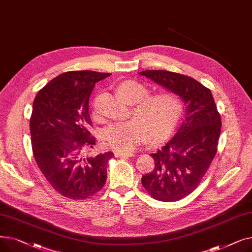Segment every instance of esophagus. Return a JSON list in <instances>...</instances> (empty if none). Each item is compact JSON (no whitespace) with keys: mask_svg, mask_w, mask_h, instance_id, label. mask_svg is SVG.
Wrapping results in <instances>:
<instances>
[{"mask_svg":"<svg viewBox=\"0 0 252 252\" xmlns=\"http://www.w3.org/2000/svg\"><path fill=\"white\" fill-rule=\"evenodd\" d=\"M115 157H119V158H127V157H131L134 155V153H130V152H126V153H124V152H115Z\"/></svg>","mask_w":252,"mask_h":252,"instance_id":"34e87169","label":"esophagus"}]
</instances>
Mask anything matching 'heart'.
I'll use <instances>...</instances> for the list:
<instances>
[{"instance_id":"1","label":"heart","mask_w":252,"mask_h":252,"mask_svg":"<svg viewBox=\"0 0 252 252\" xmlns=\"http://www.w3.org/2000/svg\"><path fill=\"white\" fill-rule=\"evenodd\" d=\"M117 91L127 102L135 104L136 118L112 123L101 131L104 146L117 152H130L148 138L157 142L174 129L182 115L183 103L174 93H159L151 96L141 84L126 81L119 84Z\"/></svg>"}]
</instances>
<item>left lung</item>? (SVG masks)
<instances>
[{
	"mask_svg": "<svg viewBox=\"0 0 252 252\" xmlns=\"http://www.w3.org/2000/svg\"><path fill=\"white\" fill-rule=\"evenodd\" d=\"M180 96L186 105L185 119L161 148L150 154L155 161L142 185L152 198L173 202L200 184L218 151L221 121L209 89L191 76L166 70L140 72Z\"/></svg>",
	"mask_w": 252,
	"mask_h": 252,
	"instance_id": "1",
	"label": "left lung"
}]
</instances>
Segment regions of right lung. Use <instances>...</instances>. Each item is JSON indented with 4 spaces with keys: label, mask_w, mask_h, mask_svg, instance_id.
<instances>
[{
    "label": "right lung",
    "mask_w": 252,
    "mask_h": 252,
    "mask_svg": "<svg viewBox=\"0 0 252 252\" xmlns=\"http://www.w3.org/2000/svg\"><path fill=\"white\" fill-rule=\"evenodd\" d=\"M111 73L92 70L64 72L35 96L31 116L32 147L38 168L59 194L87 199L107 179L112 152L89 156L96 138L89 127V98L95 84Z\"/></svg>",
    "instance_id": "1"
}]
</instances>
